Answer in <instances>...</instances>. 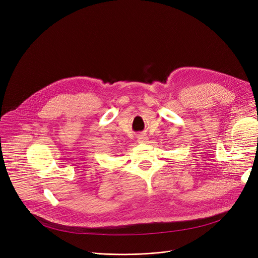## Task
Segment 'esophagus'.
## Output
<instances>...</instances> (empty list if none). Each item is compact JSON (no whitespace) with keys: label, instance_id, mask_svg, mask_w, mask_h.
I'll list each match as a JSON object with an SVG mask.
<instances>
[{"label":"esophagus","instance_id":"esophagus-1","mask_svg":"<svg viewBox=\"0 0 258 258\" xmlns=\"http://www.w3.org/2000/svg\"><path fill=\"white\" fill-rule=\"evenodd\" d=\"M147 137L145 136V135H140L139 137H138V142L140 143V144H144V143H147Z\"/></svg>","mask_w":258,"mask_h":258}]
</instances>
